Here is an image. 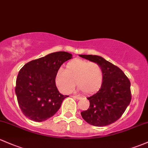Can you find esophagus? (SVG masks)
Returning <instances> with one entry per match:
<instances>
[{
    "label": "esophagus",
    "instance_id": "34e87169",
    "mask_svg": "<svg viewBox=\"0 0 148 148\" xmlns=\"http://www.w3.org/2000/svg\"><path fill=\"white\" fill-rule=\"evenodd\" d=\"M73 98H74V99H80V96H75V95H73V96H72Z\"/></svg>",
    "mask_w": 148,
    "mask_h": 148
}]
</instances>
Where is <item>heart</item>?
I'll use <instances>...</instances> for the list:
<instances>
[{"label": "heart", "mask_w": 148, "mask_h": 148, "mask_svg": "<svg viewBox=\"0 0 148 148\" xmlns=\"http://www.w3.org/2000/svg\"><path fill=\"white\" fill-rule=\"evenodd\" d=\"M103 81V71L99 64L75 59L66 65V70H58L55 82L58 90L63 94L71 92L75 86L86 94L96 92Z\"/></svg>", "instance_id": "b5f03b06"}]
</instances>
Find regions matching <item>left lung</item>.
Masks as SVG:
<instances>
[{
	"label": "left lung",
	"instance_id": "obj_1",
	"mask_svg": "<svg viewBox=\"0 0 148 148\" xmlns=\"http://www.w3.org/2000/svg\"><path fill=\"white\" fill-rule=\"evenodd\" d=\"M97 63L103 71V81L99 91L87 97L90 107L81 112L82 119L95 126H105L116 121L131 100V82L117 66L96 55H79Z\"/></svg>",
	"mask_w": 148,
	"mask_h": 148
}]
</instances>
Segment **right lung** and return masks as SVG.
Returning a JSON list of instances; mask_svg holds the SVG:
<instances>
[{
	"instance_id": "add662e5",
	"label": "right lung",
	"mask_w": 148,
	"mask_h": 148,
	"mask_svg": "<svg viewBox=\"0 0 148 148\" xmlns=\"http://www.w3.org/2000/svg\"><path fill=\"white\" fill-rule=\"evenodd\" d=\"M71 53L58 51L26 63L19 71L15 94L21 111L28 119L42 122L53 116L67 95L58 92L56 72Z\"/></svg>"
}]
</instances>
